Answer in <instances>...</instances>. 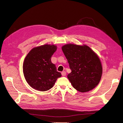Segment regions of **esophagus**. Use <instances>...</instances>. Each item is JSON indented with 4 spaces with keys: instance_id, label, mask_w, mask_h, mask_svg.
<instances>
[{
    "instance_id": "obj_1",
    "label": "esophagus",
    "mask_w": 123,
    "mask_h": 123,
    "mask_svg": "<svg viewBox=\"0 0 123 123\" xmlns=\"http://www.w3.org/2000/svg\"><path fill=\"white\" fill-rule=\"evenodd\" d=\"M62 76H66V72L65 71L62 72Z\"/></svg>"
}]
</instances>
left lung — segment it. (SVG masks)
Listing matches in <instances>:
<instances>
[{
  "mask_svg": "<svg viewBox=\"0 0 123 123\" xmlns=\"http://www.w3.org/2000/svg\"><path fill=\"white\" fill-rule=\"evenodd\" d=\"M62 49L71 70L67 77L74 88L80 92H86L96 87L103 72L98 55L86 45L69 43Z\"/></svg>",
  "mask_w": 123,
  "mask_h": 123,
  "instance_id": "left-lung-1",
  "label": "left lung"
}]
</instances>
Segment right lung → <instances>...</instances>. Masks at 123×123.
I'll list each match as a JSON object with an SVG mask.
<instances>
[{
  "mask_svg": "<svg viewBox=\"0 0 123 123\" xmlns=\"http://www.w3.org/2000/svg\"><path fill=\"white\" fill-rule=\"evenodd\" d=\"M56 50V46L46 44L33 48L26 56L23 73L27 82L33 89L40 91L49 90L62 76L51 60Z\"/></svg>",
  "mask_w": 123,
  "mask_h": 123,
  "instance_id": "obj_1",
  "label": "right lung"
}]
</instances>
